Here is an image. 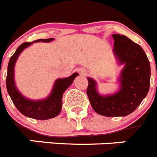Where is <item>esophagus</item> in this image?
Returning <instances> with one entry per match:
<instances>
[{"instance_id": "34e87169", "label": "esophagus", "mask_w": 157, "mask_h": 157, "mask_svg": "<svg viewBox=\"0 0 157 157\" xmlns=\"http://www.w3.org/2000/svg\"><path fill=\"white\" fill-rule=\"evenodd\" d=\"M80 73H81L82 75H86L87 74V73H86V71L85 70H82L81 71H80Z\"/></svg>"}]
</instances>
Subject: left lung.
<instances>
[{"mask_svg": "<svg viewBox=\"0 0 157 157\" xmlns=\"http://www.w3.org/2000/svg\"><path fill=\"white\" fill-rule=\"evenodd\" d=\"M112 37L115 54L120 63H125L119 92L106 97L100 95L96 90V82L87 78L86 94L93 109L108 117L132 113L149 92L151 75L150 63L143 48L124 35L112 34Z\"/></svg>", "mask_w": 157, "mask_h": 157, "instance_id": "obj_1", "label": "left lung"}]
</instances>
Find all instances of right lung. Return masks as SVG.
I'll return each instance as SVG.
<instances>
[{
    "label": "right lung",
    "instance_id": "add662e5",
    "mask_svg": "<svg viewBox=\"0 0 157 157\" xmlns=\"http://www.w3.org/2000/svg\"><path fill=\"white\" fill-rule=\"evenodd\" d=\"M53 40L52 37L48 39H38L36 41H48ZM33 41V42H34ZM33 42H24L17 48L15 53L11 56L8 65V73L6 78V87L8 94L16 109L25 116L35 120H48L56 117L61 111L63 94L67 89L72 84L78 73H74L68 78H59L56 81L52 94L48 98L41 101H30L26 99L17 90L14 82V65L20 52Z\"/></svg>",
    "mask_w": 157,
    "mask_h": 157
}]
</instances>
